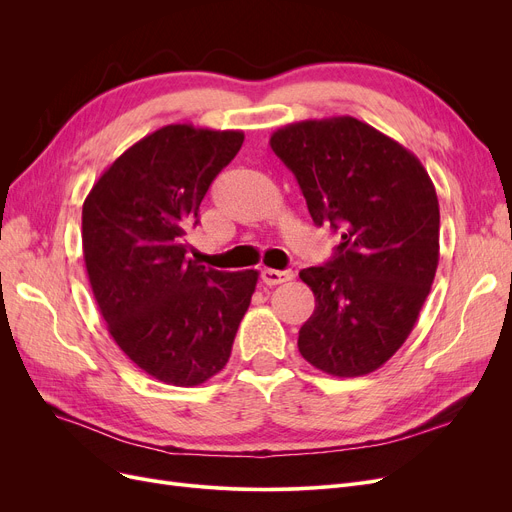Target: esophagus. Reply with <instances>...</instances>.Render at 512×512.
<instances>
[{"label":"esophagus","mask_w":512,"mask_h":512,"mask_svg":"<svg viewBox=\"0 0 512 512\" xmlns=\"http://www.w3.org/2000/svg\"><path fill=\"white\" fill-rule=\"evenodd\" d=\"M294 278V272L292 270H263L261 272V280L267 284V286H276V284H282V282H288Z\"/></svg>","instance_id":"esophagus-1"}]
</instances>
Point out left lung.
<instances>
[{"label":"left lung","instance_id":"8db88e82","mask_svg":"<svg viewBox=\"0 0 512 512\" xmlns=\"http://www.w3.org/2000/svg\"><path fill=\"white\" fill-rule=\"evenodd\" d=\"M270 145L313 222L342 238L330 261L299 274L315 294L299 351L338 378L371 373L409 338L436 276L434 182L409 149L351 116L288 124Z\"/></svg>","mask_w":512,"mask_h":512}]
</instances>
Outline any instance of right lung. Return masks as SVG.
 Segmentation results:
<instances>
[{
	"mask_svg": "<svg viewBox=\"0 0 512 512\" xmlns=\"http://www.w3.org/2000/svg\"><path fill=\"white\" fill-rule=\"evenodd\" d=\"M242 141L240 130L159 128L101 174L83 205L85 265L107 330L164 384L199 386L220 373L251 305L255 270L186 259V232Z\"/></svg>",
	"mask_w": 512,
	"mask_h": 512,
	"instance_id": "1",
	"label": "right lung"
}]
</instances>
